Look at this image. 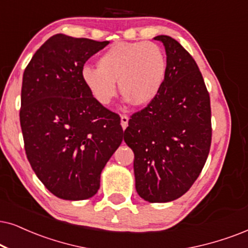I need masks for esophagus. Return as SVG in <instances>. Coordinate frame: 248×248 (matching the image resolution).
<instances>
[{"label":"esophagus","mask_w":248,"mask_h":248,"mask_svg":"<svg viewBox=\"0 0 248 248\" xmlns=\"http://www.w3.org/2000/svg\"><path fill=\"white\" fill-rule=\"evenodd\" d=\"M128 121H129V118H128V115L122 114L121 115V126H122V128H124V129H126V128H127Z\"/></svg>","instance_id":"1"}]
</instances>
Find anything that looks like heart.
<instances>
[{
  "label": "heart",
  "mask_w": 248,
  "mask_h": 248,
  "mask_svg": "<svg viewBox=\"0 0 248 248\" xmlns=\"http://www.w3.org/2000/svg\"><path fill=\"white\" fill-rule=\"evenodd\" d=\"M97 64L98 67L84 66L81 78L102 105L113 101L117 80L127 99L136 105L149 104L160 92L167 72L162 49L146 41L115 43L99 57Z\"/></svg>",
  "instance_id": "heart-1"
}]
</instances>
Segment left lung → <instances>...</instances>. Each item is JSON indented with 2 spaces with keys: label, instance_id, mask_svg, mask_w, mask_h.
Instances as JSON below:
<instances>
[{
  "label": "left lung",
  "instance_id": "1",
  "mask_svg": "<svg viewBox=\"0 0 248 248\" xmlns=\"http://www.w3.org/2000/svg\"><path fill=\"white\" fill-rule=\"evenodd\" d=\"M164 43L167 72L152 102L130 117L124 142L134 151L140 198L168 202L183 196L202 173L211 149V99L202 72L176 40Z\"/></svg>",
  "mask_w": 248,
  "mask_h": 248
}]
</instances>
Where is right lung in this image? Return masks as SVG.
Instances as JSON below:
<instances>
[{"mask_svg": "<svg viewBox=\"0 0 248 248\" xmlns=\"http://www.w3.org/2000/svg\"><path fill=\"white\" fill-rule=\"evenodd\" d=\"M108 43L56 34L25 68V152L39 180L61 199L95 196L103 168L122 142L119 114L97 102L81 78L88 59Z\"/></svg>", "mask_w": 248, "mask_h": 248, "instance_id": "1", "label": "right lung"}]
</instances>
